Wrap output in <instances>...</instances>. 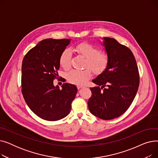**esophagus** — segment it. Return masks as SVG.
Instances as JSON below:
<instances>
[{"instance_id": "1", "label": "esophagus", "mask_w": 158, "mask_h": 158, "mask_svg": "<svg viewBox=\"0 0 158 158\" xmlns=\"http://www.w3.org/2000/svg\"><path fill=\"white\" fill-rule=\"evenodd\" d=\"M77 88H78V89H81V88H83L84 86H82V85H77Z\"/></svg>"}]
</instances>
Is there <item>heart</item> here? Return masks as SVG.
Listing matches in <instances>:
<instances>
[{"mask_svg":"<svg viewBox=\"0 0 158 158\" xmlns=\"http://www.w3.org/2000/svg\"><path fill=\"white\" fill-rule=\"evenodd\" d=\"M74 51L86 59L85 66L88 67L95 73L102 72L108 64L109 58L107 55L100 52L97 47L87 43H82L74 47ZM72 53L66 48L61 52L60 57V64L64 69H69L70 66ZM92 76L89 69L83 70H72L67 74L69 82L76 85H83Z\"/></svg>","mask_w":158,"mask_h":158,"instance_id":"1","label":"heart"}]
</instances>
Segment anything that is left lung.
Here are the masks:
<instances>
[{
    "mask_svg": "<svg viewBox=\"0 0 158 158\" xmlns=\"http://www.w3.org/2000/svg\"><path fill=\"white\" fill-rule=\"evenodd\" d=\"M109 61L106 69L92 82V95L88 102L90 113L103 120L117 118L133 101L139 86V72L131 50L114 38H103Z\"/></svg>",
    "mask_w": 158,
    "mask_h": 158,
    "instance_id": "obj_1",
    "label": "left lung"
}]
</instances>
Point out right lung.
Instances as JSON below:
<instances>
[{
	"label": "right lung",
	"instance_id": "1",
	"mask_svg": "<svg viewBox=\"0 0 158 158\" xmlns=\"http://www.w3.org/2000/svg\"><path fill=\"white\" fill-rule=\"evenodd\" d=\"M71 39L48 38L24 56L22 64V92L31 110L41 118L56 121L67 116L76 95V85H54L60 69V57Z\"/></svg>",
	"mask_w": 158,
	"mask_h": 158
}]
</instances>
